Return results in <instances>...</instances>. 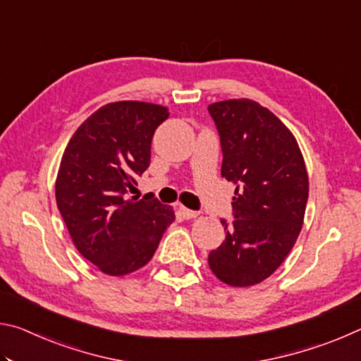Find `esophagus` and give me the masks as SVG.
<instances>
[{
  "label": "esophagus",
  "mask_w": 361,
  "mask_h": 361,
  "mask_svg": "<svg viewBox=\"0 0 361 361\" xmlns=\"http://www.w3.org/2000/svg\"><path fill=\"white\" fill-rule=\"evenodd\" d=\"M180 213L185 219H194V218L199 216V212L189 210V209H186V207H180Z\"/></svg>",
  "instance_id": "esophagus-1"
}]
</instances>
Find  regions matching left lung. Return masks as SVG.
<instances>
[{
    "instance_id": "1",
    "label": "left lung",
    "mask_w": 361,
    "mask_h": 361,
    "mask_svg": "<svg viewBox=\"0 0 361 361\" xmlns=\"http://www.w3.org/2000/svg\"><path fill=\"white\" fill-rule=\"evenodd\" d=\"M223 149L221 176L237 186L234 223L209 255L212 272L229 286H252L276 272L302 229L309 176L295 135L250 99L209 105Z\"/></svg>"
}]
</instances>
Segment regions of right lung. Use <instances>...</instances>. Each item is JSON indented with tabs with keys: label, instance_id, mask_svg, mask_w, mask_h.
Here are the masks:
<instances>
[{
	"label": "right lung",
	"instance_id": "right-lung-1",
	"mask_svg": "<svg viewBox=\"0 0 361 361\" xmlns=\"http://www.w3.org/2000/svg\"><path fill=\"white\" fill-rule=\"evenodd\" d=\"M169 108L124 100L103 105L73 133L60 161L56 200L78 252L103 274L148 264L175 219L154 197L129 199L151 161L154 130Z\"/></svg>",
	"mask_w": 361,
	"mask_h": 361
}]
</instances>
